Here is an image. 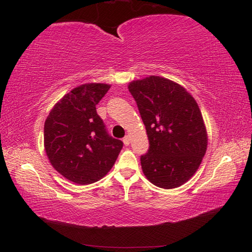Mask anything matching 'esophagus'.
<instances>
[{
    "label": "esophagus",
    "mask_w": 252,
    "mask_h": 252,
    "mask_svg": "<svg viewBox=\"0 0 252 252\" xmlns=\"http://www.w3.org/2000/svg\"><path fill=\"white\" fill-rule=\"evenodd\" d=\"M123 143H125L126 146H129L130 144V136L129 135H126L125 138H123Z\"/></svg>",
    "instance_id": "esophagus-1"
}]
</instances>
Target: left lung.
I'll return each mask as SVG.
<instances>
[{
  "mask_svg": "<svg viewBox=\"0 0 252 252\" xmlns=\"http://www.w3.org/2000/svg\"><path fill=\"white\" fill-rule=\"evenodd\" d=\"M127 89L150 143L140 159L144 176L163 189L182 186L198 170L208 146L197 101L180 84L162 76L132 81Z\"/></svg>",
  "mask_w": 252,
  "mask_h": 252,
  "instance_id": "1",
  "label": "left lung"
}]
</instances>
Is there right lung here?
Here are the masks:
<instances>
[{
  "mask_svg": "<svg viewBox=\"0 0 252 252\" xmlns=\"http://www.w3.org/2000/svg\"><path fill=\"white\" fill-rule=\"evenodd\" d=\"M111 88L87 83L57 102L44 123V149L57 171L78 185L99 181L113 167L123 147L106 132L95 105Z\"/></svg>",
  "mask_w": 252,
  "mask_h": 252,
  "instance_id": "1",
  "label": "right lung"
}]
</instances>
